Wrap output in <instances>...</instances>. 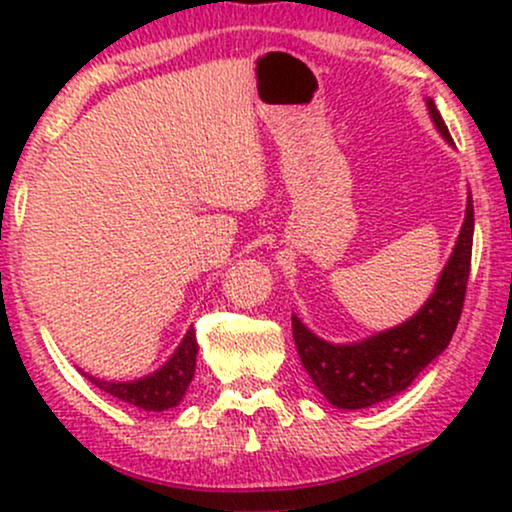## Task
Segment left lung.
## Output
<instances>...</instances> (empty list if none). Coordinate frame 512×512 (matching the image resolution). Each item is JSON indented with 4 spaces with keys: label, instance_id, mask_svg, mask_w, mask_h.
<instances>
[{
    "label": "left lung",
    "instance_id": "8db88e82",
    "mask_svg": "<svg viewBox=\"0 0 512 512\" xmlns=\"http://www.w3.org/2000/svg\"><path fill=\"white\" fill-rule=\"evenodd\" d=\"M426 108L440 137L452 144L448 127L431 98H426ZM472 238L474 204L469 192L460 236L455 240L448 264L440 272L436 289L419 313L402 325L354 344H332L310 332L296 315L291 317L293 342L303 368L327 402L339 409H366L385 402L407 390L416 375L448 349L467 293Z\"/></svg>",
    "mask_w": 512,
    "mask_h": 512
}]
</instances>
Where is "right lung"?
<instances>
[{"mask_svg":"<svg viewBox=\"0 0 512 512\" xmlns=\"http://www.w3.org/2000/svg\"><path fill=\"white\" fill-rule=\"evenodd\" d=\"M197 351L195 330H187L173 356L151 375L129 380V383H113V380H101L96 375H84L93 385L101 387L108 395L122 399V402L132 404V407L144 411H166L178 407L182 397H185L187 385L195 378Z\"/></svg>","mask_w":512,"mask_h":512,"instance_id":"right-lung-1","label":"right lung"}]
</instances>
